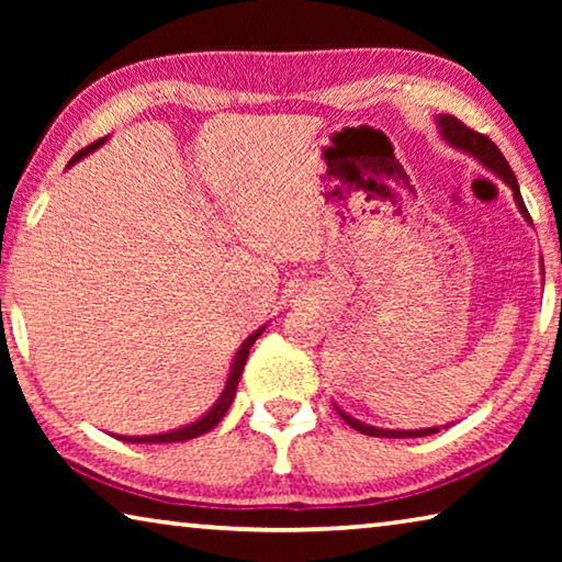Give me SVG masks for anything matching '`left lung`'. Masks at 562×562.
I'll return each mask as SVG.
<instances>
[{
    "instance_id": "8db88e82",
    "label": "left lung",
    "mask_w": 562,
    "mask_h": 562,
    "mask_svg": "<svg viewBox=\"0 0 562 562\" xmlns=\"http://www.w3.org/2000/svg\"><path fill=\"white\" fill-rule=\"evenodd\" d=\"M439 126H441V136L449 140V144L465 150V154L475 156L483 166H488L493 173L506 180V183L513 188V195H516V203L520 207L522 217H526V221L530 223L528 207H526V203H522L520 190H518V180H516V176H513L508 160L503 158L498 146L493 144L488 136H483V133L469 128L463 121H459L456 116H439ZM339 414L351 426V429H357L359 434H367V436H382V439H418V436H431V434L439 431L436 426H434V429H418V431H389V429H376V426L361 424V422H357V418L347 416L345 412H339Z\"/></svg>"
}]
</instances>
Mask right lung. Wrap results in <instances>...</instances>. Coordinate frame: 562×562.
Returning <instances> with one entry per match:
<instances>
[{"instance_id":"right-lung-1","label":"right lung","mask_w":562,"mask_h":562,"mask_svg":"<svg viewBox=\"0 0 562 562\" xmlns=\"http://www.w3.org/2000/svg\"><path fill=\"white\" fill-rule=\"evenodd\" d=\"M101 144H103V138L97 140V144L81 148L79 154H76V156L71 158V164H76V160H79V158L91 154V150L99 148ZM71 164H69V166H71ZM260 331H262V329H258V331H255V335L247 337V339L243 341V347L237 349V355H235V359H233V367H231V376H227V384H225V389H223V394H221V398H217V404H215V406L211 408V412H207L203 418H198L195 424H188V426H183V429H176V431H170V434H156V436H121V441H131V443H176V441L195 439V436H201V434H205V431L215 429V426L221 424V418L225 416L227 408H231V404H233L235 389H237V382H240V376H243L247 355H250V347L255 345V339L260 337Z\"/></svg>"}]
</instances>
